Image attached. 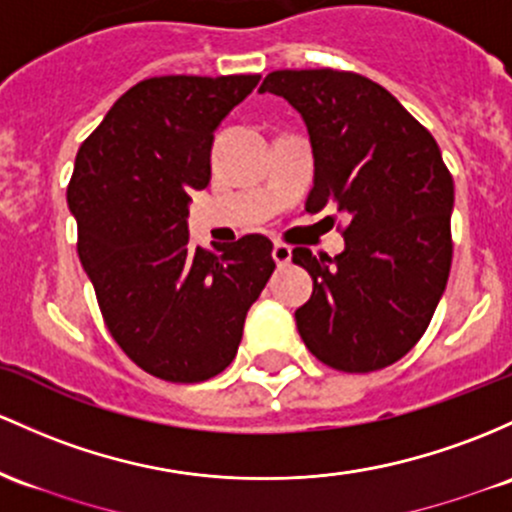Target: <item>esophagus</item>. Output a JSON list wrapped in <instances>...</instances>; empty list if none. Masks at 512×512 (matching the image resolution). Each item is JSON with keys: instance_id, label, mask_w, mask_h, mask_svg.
Listing matches in <instances>:
<instances>
[{"instance_id": "1", "label": "esophagus", "mask_w": 512, "mask_h": 512, "mask_svg": "<svg viewBox=\"0 0 512 512\" xmlns=\"http://www.w3.org/2000/svg\"><path fill=\"white\" fill-rule=\"evenodd\" d=\"M272 257L274 262H277V267H286L291 262V247L286 243H274Z\"/></svg>"}]
</instances>
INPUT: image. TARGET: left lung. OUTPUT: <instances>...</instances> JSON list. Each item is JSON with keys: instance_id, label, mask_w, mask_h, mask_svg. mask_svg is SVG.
I'll return each instance as SVG.
<instances>
[{"instance_id": "obj_1", "label": "left lung", "mask_w": 512, "mask_h": 512, "mask_svg": "<svg viewBox=\"0 0 512 512\" xmlns=\"http://www.w3.org/2000/svg\"><path fill=\"white\" fill-rule=\"evenodd\" d=\"M260 92L284 97L311 136L306 213H345L330 260L294 247L313 294L296 311L311 355L347 374L398 362L428 330L452 265L454 182L428 128L391 92L350 70H277ZM333 218V216H328Z\"/></svg>"}]
</instances>
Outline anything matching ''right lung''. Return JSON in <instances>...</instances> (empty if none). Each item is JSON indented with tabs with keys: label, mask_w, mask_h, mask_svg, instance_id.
<instances>
[{
	"label": "right lung",
	"mask_w": 512,
	"mask_h": 512,
	"mask_svg": "<svg viewBox=\"0 0 512 512\" xmlns=\"http://www.w3.org/2000/svg\"><path fill=\"white\" fill-rule=\"evenodd\" d=\"M260 75H165L121 94L75 157L77 255L111 338L143 372L199 384L233 362L274 272L272 240L192 247L189 194L211 179L218 123Z\"/></svg>",
	"instance_id": "right-lung-1"
}]
</instances>
